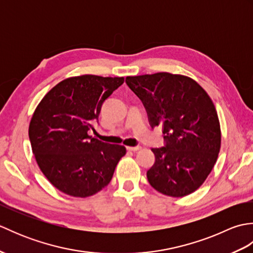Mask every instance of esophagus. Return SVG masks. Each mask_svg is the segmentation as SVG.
<instances>
[{
	"instance_id": "obj_1",
	"label": "esophagus",
	"mask_w": 253,
	"mask_h": 253,
	"mask_svg": "<svg viewBox=\"0 0 253 253\" xmlns=\"http://www.w3.org/2000/svg\"><path fill=\"white\" fill-rule=\"evenodd\" d=\"M141 149V147H127V150L128 151H138V150H140Z\"/></svg>"
}]
</instances>
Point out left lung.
Listing matches in <instances>:
<instances>
[{"label":"left lung","instance_id":"8db88e82","mask_svg":"<svg viewBox=\"0 0 253 253\" xmlns=\"http://www.w3.org/2000/svg\"><path fill=\"white\" fill-rule=\"evenodd\" d=\"M126 84L146 107L151 127L162 126L165 146L151 149L147 177L155 190L180 198L200 187L221 149L217 112L195 80L169 73L128 76Z\"/></svg>","mask_w":253,"mask_h":253}]
</instances>
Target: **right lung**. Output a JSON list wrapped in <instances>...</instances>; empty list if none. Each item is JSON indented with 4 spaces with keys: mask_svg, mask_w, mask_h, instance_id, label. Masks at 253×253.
Instances as JSON below:
<instances>
[{
    "mask_svg": "<svg viewBox=\"0 0 253 253\" xmlns=\"http://www.w3.org/2000/svg\"><path fill=\"white\" fill-rule=\"evenodd\" d=\"M123 84L124 77H71L37 106L29 125L31 149L42 173L60 191L85 198L110 184L126 148L102 142L89 131H94L103 102Z\"/></svg>",
    "mask_w": 253,
    "mask_h": 253,
    "instance_id": "add662e5",
    "label": "right lung"
}]
</instances>
